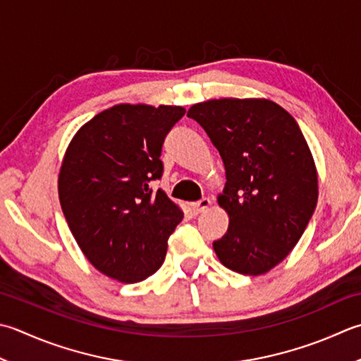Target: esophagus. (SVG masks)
<instances>
[{
	"mask_svg": "<svg viewBox=\"0 0 361 361\" xmlns=\"http://www.w3.org/2000/svg\"><path fill=\"white\" fill-rule=\"evenodd\" d=\"M209 207H211V200L209 199H202V200L194 202L192 204H190V208L194 209L195 214L203 213V211H207Z\"/></svg>",
	"mask_w": 361,
	"mask_h": 361,
	"instance_id": "esophagus-1",
	"label": "esophagus"
}]
</instances>
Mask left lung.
Returning <instances> with one entry per match:
<instances>
[{"label":"left lung","instance_id":"8db88e82","mask_svg":"<svg viewBox=\"0 0 361 361\" xmlns=\"http://www.w3.org/2000/svg\"><path fill=\"white\" fill-rule=\"evenodd\" d=\"M225 166L219 207L225 235L213 243L219 261L244 275L280 264L305 231L317 203V171L298 122L266 98H221L190 106Z\"/></svg>","mask_w":361,"mask_h":361}]
</instances>
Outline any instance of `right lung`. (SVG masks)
Returning a JSON list of instances; mask_svg holds the SVG:
<instances>
[{
	"instance_id": "obj_1",
	"label": "right lung",
	"mask_w": 361,
	"mask_h": 361,
	"mask_svg": "<svg viewBox=\"0 0 361 361\" xmlns=\"http://www.w3.org/2000/svg\"><path fill=\"white\" fill-rule=\"evenodd\" d=\"M181 106L116 104L76 131L63 154L59 200L68 228L97 271L137 283L164 263L183 211L150 181L161 178V148L185 116Z\"/></svg>"
}]
</instances>
